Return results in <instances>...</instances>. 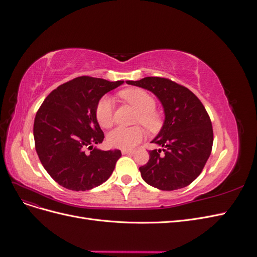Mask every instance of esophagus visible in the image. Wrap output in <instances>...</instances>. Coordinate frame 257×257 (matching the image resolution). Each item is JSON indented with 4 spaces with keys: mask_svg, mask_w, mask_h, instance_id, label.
<instances>
[{
    "mask_svg": "<svg viewBox=\"0 0 257 257\" xmlns=\"http://www.w3.org/2000/svg\"><path fill=\"white\" fill-rule=\"evenodd\" d=\"M122 154H133L135 151L134 150H122Z\"/></svg>",
    "mask_w": 257,
    "mask_h": 257,
    "instance_id": "obj_1",
    "label": "esophagus"
}]
</instances>
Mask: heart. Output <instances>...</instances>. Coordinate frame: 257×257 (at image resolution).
<instances>
[{
	"instance_id": "1",
	"label": "heart",
	"mask_w": 257,
	"mask_h": 257,
	"mask_svg": "<svg viewBox=\"0 0 257 257\" xmlns=\"http://www.w3.org/2000/svg\"><path fill=\"white\" fill-rule=\"evenodd\" d=\"M121 97L126 100L138 110L137 122L155 131L160 126V116L154 111L155 102L154 98L143 89L133 88L126 89L120 93ZM95 116L98 124L102 127L108 128L113 123V100L110 96L105 95L98 100L95 109ZM145 132L141 126L135 127H116L112 130L107 136V143L112 148L130 150L143 141Z\"/></svg>"
}]
</instances>
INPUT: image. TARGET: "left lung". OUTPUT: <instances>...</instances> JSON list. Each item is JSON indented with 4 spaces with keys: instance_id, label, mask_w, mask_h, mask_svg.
I'll list each match as a JSON object with an SVG mask.
<instances>
[{
    "instance_id": "1",
    "label": "left lung",
    "mask_w": 257,
    "mask_h": 257,
    "mask_svg": "<svg viewBox=\"0 0 257 257\" xmlns=\"http://www.w3.org/2000/svg\"><path fill=\"white\" fill-rule=\"evenodd\" d=\"M126 83L152 92L165 115L151 141L162 149L149 151V161L139 167L142 178L162 191L185 188L200 175L212 150V124L204 105L189 89L166 78L146 77Z\"/></svg>"
}]
</instances>
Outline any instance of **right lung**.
<instances>
[{
	"label": "right lung",
	"mask_w": 257,
	"mask_h": 257,
	"mask_svg": "<svg viewBox=\"0 0 257 257\" xmlns=\"http://www.w3.org/2000/svg\"><path fill=\"white\" fill-rule=\"evenodd\" d=\"M123 82L78 77L53 90L38 109L33 128L35 149L44 168L63 188L87 191L111 176L121 151L94 147L104 141L95 109L107 92ZM85 149L90 153L85 154Z\"/></svg>",
	"instance_id": "1"
}]
</instances>
